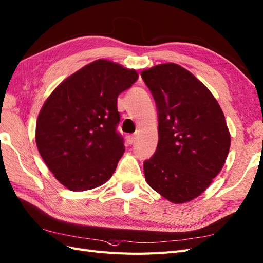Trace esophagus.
Segmentation results:
<instances>
[{
  "label": "esophagus",
  "instance_id": "34e87169",
  "mask_svg": "<svg viewBox=\"0 0 263 263\" xmlns=\"http://www.w3.org/2000/svg\"><path fill=\"white\" fill-rule=\"evenodd\" d=\"M136 136L135 135H129L128 137H127V141H128V144H134L135 141H136Z\"/></svg>",
  "mask_w": 263,
  "mask_h": 263
}]
</instances>
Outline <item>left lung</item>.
Here are the masks:
<instances>
[{"label":"left lung","mask_w":263,"mask_h":263,"mask_svg":"<svg viewBox=\"0 0 263 263\" xmlns=\"http://www.w3.org/2000/svg\"><path fill=\"white\" fill-rule=\"evenodd\" d=\"M158 109V146L144 162L145 179L174 204L200 196L225 164L230 133L211 91L177 63L141 72Z\"/></svg>","instance_id":"left-lung-1"}]
</instances>
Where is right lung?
<instances>
[{
    "instance_id": "obj_1",
    "label": "right lung",
    "mask_w": 263,
    "mask_h": 263,
    "mask_svg": "<svg viewBox=\"0 0 263 263\" xmlns=\"http://www.w3.org/2000/svg\"><path fill=\"white\" fill-rule=\"evenodd\" d=\"M135 69L95 60L63 80L46 100L36 122V145L48 169L73 192L112 178L125 151L117 97L137 81Z\"/></svg>"
}]
</instances>
